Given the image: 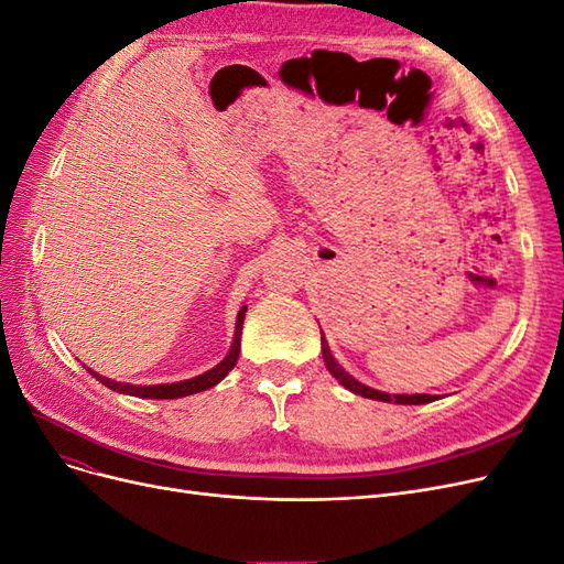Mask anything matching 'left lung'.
<instances>
[{
	"label": "left lung",
	"instance_id": "left-lung-1",
	"mask_svg": "<svg viewBox=\"0 0 564 564\" xmlns=\"http://www.w3.org/2000/svg\"><path fill=\"white\" fill-rule=\"evenodd\" d=\"M319 338H322V360L324 365H327L332 377L348 388L350 392H355V395H362V398H369V400H379V402H395V404H425V402H433L437 400V395H421V392H416V395H390V392H383V390H377V388H369L365 383L357 381L355 377H350V373L340 367L336 362V357L332 355L329 350V344H327V336H324V332H319Z\"/></svg>",
	"mask_w": 564,
	"mask_h": 564
}]
</instances>
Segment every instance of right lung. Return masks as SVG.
<instances>
[{
  "label": "right lung",
  "mask_w": 564,
  "mask_h": 564,
  "mask_svg": "<svg viewBox=\"0 0 564 564\" xmlns=\"http://www.w3.org/2000/svg\"><path fill=\"white\" fill-rule=\"evenodd\" d=\"M245 313H247V305H242L240 313H237L235 336H232V344H230L228 355L216 367H212L209 371H204V373H199V377H193V379L176 381V383H158V386H133V383H122V381H112V379L100 377L98 371L89 369L87 365H82V367H87V371L91 373L96 381H100L106 388H110L115 392H122V395L143 398V400H178V398H185V395H193V392L209 390L216 383L224 381L228 377V371L237 365V357H240V344H242Z\"/></svg>",
  "instance_id": "1"
}]
</instances>
